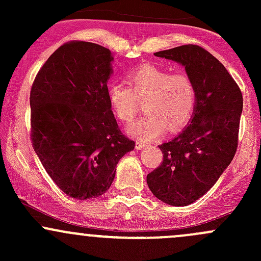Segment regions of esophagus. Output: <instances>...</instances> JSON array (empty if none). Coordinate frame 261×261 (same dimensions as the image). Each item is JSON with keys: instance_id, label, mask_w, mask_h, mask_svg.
<instances>
[{"instance_id": "34e87169", "label": "esophagus", "mask_w": 261, "mask_h": 261, "mask_svg": "<svg viewBox=\"0 0 261 261\" xmlns=\"http://www.w3.org/2000/svg\"><path fill=\"white\" fill-rule=\"evenodd\" d=\"M144 146H145V144L141 143V141H136V144H135V149L136 150H141Z\"/></svg>"}]
</instances>
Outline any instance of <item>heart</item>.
Listing matches in <instances>:
<instances>
[{
	"label": "heart",
	"mask_w": 261,
	"mask_h": 261,
	"mask_svg": "<svg viewBox=\"0 0 261 261\" xmlns=\"http://www.w3.org/2000/svg\"><path fill=\"white\" fill-rule=\"evenodd\" d=\"M128 86L114 82L107 96L115 115L131 122L144 101L146 112L128 126V133L141 140H152L165 130L174 134L186 127L196 109V87L184 73H172L152 64H143L127 75Z\"/></svg>",
	"instance_id": "heart-1"
}]
</instances>
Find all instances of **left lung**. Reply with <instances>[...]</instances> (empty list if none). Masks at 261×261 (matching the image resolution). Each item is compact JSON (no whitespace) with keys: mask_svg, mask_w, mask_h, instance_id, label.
<instances>
[{"mask_svg":"<svg viewBox=\"0 0 261 261\" xmlns=\"http://www.w3.org/2000/svg\"><path fill=\"white\" fill-rule=\"evenodd\" d=\"M179 63L196 87L197 102L189 125L159 145L163 162L146 177L158 199L188 206L212 188L235 156L243 94L222 63L198 45L155 53Z\"/></svg>","mask_w":261,"mask_h":261,"instance_id":"left-lung-1","label":"left lung"}]
</instances>
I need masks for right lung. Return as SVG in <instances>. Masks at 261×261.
<instances>
[{
    "mask_svg": "<svg viewBox=\"0 0 261 261\" xmlns=\"http://www.w3.org/2000/svg\"><path fill=\"white\" fill-rule=\"evenodd\" d=\"M112 60L98 44L69 41L50 55L31 87L33 147L54 183L75 199L106 193L118 160L135 147L107 96Z\"/></svg>",
    "mask_w": 261,
    "mask_h": 261,
    "instance_id": "add662e5",
    "label": "right lung"
}]
</instances>
